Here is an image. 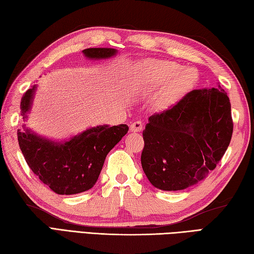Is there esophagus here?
I'll use <instances>...</instances> for the list:
<instances>
[{
  "label": "esophagus",
  "instance_id": "1",
  "mask_svg": "<svg viewBox=\"0 0 254 254\" xmlns=\"http://www.w3.org/2000/svg\"><path fill=\"white\" fill-rule=\"evenodd\" d=\"M130 130H131V132H141L143 130V122L135 121V122L131 123Z\"/></svg>",
  "mask_w": 254,
  "mask_h": 254
}]
</instances>
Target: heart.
I'll use <instances>...</instances> for the list:
<instances>
[{"instance_id":"b5f03b06","label":"heart","mask_w":254,"mask_h":254,"mask_svg":"<svg viewBox=\"0 0 254 254\" xmlns=\"http://www.w3.org/2000/svg\"><path fill=\"white\" fill-rule=\"evenodd\" d=\"M196 79L197 73L192 67L182 68L180 64L169 60H153L145 63L138 83L144 88L157 89L169 82L165 100L174 101L186 94Z\"/></svg>"}]
</instances>
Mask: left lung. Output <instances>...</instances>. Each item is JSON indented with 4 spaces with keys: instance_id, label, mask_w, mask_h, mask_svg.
<instances>
[{
    "instance_id": "1",
    "label": "left lung",
    "mask_w": 254,
    "mask_h": 254,
    "mask_svg": "<svg viewBox=\"0 0 254 254\" xmlns=\"http://www.w3.org/2000/svg\"><path fill=\"white\" fill-rule=\"evenodd\" d=\"M218 87L193 89L149 117L141 163L155 188L185 190L204 180L223 158L234 122L230 100Z\"/></svg>"
}]
</instances>
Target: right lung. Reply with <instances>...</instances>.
Here are the masks:
<instances>
[{"instance_id":"right-lung-1","label":"right lung","mask_w":254,"mask_h":254,"mask_svg":"<svg viewBox=\"0 0 254 254\" xmlns=\"http://www.w3.org/2000/svg\"><path fill=\"white\" fill-rule=\"evenodd\" d=\"M84 55L90 59H104L116 55L111 48H89ZM35 86L21 97L23 119L29 110ZM128 131L127 124L96 127L64 144L53 143L30 133L17 130L21 153L31 171L57 194L71 195L94 187L104 166L107 154Z\"/></svg>"}]
</instances>
